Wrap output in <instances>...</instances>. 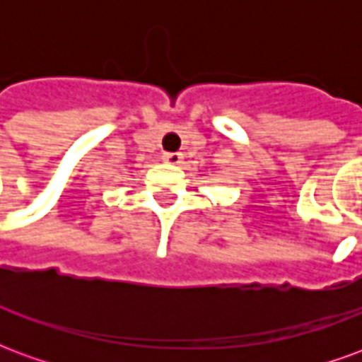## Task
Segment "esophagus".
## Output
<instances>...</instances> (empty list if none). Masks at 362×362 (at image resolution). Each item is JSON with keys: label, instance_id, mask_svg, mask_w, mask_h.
<instances>
[{"label": "esophagus", "instance_id": "1", "mask_svg": "<svg viewBox=\"0 0 362 362\" xmlns=\"http://www.w3.org/2000/svg\"><path fill=\"white\" fill-rule=\"evenodd\" d=\"M182 158H184L182 153H163V160L170 163V165H178L182 163Z\"/></svg>", "mask_w": 362, "mask_h": 362}]
</instances>
